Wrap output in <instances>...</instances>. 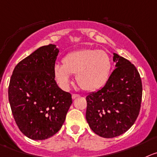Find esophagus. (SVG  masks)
I'll list each match as a JSON object with an SVG mask.
<instances>
[{
    "label": "esophagus",
    "instance_id": "1",
    "mask_svg": "<svg viewBox=\"0 0 157 157\" xmlns=\"http://www.w3.org/2000/svg\"><path fill=\"white\" fill-rule=\"evenodd\" d=\"M78 97H80V95L77 94H72V98L73 99L77 98H78Z\"/></svg>",
    "mask_w": 157,
    "mask_h": 157
}]
</instances>
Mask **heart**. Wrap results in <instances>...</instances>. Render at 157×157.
<instances>
[{
  "label": "heart",
  "instance_id": "b5f03b06",
  "mask_svg": "<svg viewBox=\"0 0 157 157\" xmlns=\"http://www.w3.org/2000/svg\"><path fill=\"white\" fill-rule=\"evenodd\" d=\"M112 70L109 56L103 50L83 49L74 51L63 59V65L56 64L53 74L62 88L70 86V74H76L78 85L85 90H94L106 83Z\"/></svg>",
  "mask_w": 157,
  "mask_h": 157
}]
</instances>
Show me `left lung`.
I'll list each match as a JSON object with an SVG mask.
<instances>
[{
	"mask_svg": "<svg viewBox=\"0 0 157 157\" xmlns=\"http://www.w3.org/2000/svg\"><path fill=\"white\" fill-rule=\"evenodd\" d=\"M116 68L105 85L86 97V119L92 131L114 138L128 131L141 108L143 85L140 73L128 59L114 53Z\"/></svg>",
	"mask_w": 157,
	"mask_h": 157,
	"instance_id": "8db88e82",
	"label": "left lung"
}]
</instances>
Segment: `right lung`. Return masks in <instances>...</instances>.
Here are the masks:
<instances>
[{
  "label": "right lung",
  "mask_w": 157,
  "mask_h": 157,
  "mask_svg": "<svg viewBox=\"0 0 157 157\" xmlns=\"http://www.w3.org/2000/svg\"><path fill=\"white\" fill-rule=\"evenodd\" d=\"M59 49L49 44L18 63L8 87V100L20 131L35 140L58 132L72 104L71 94L59 87L53 67Z\"/></svg>",
  "instance_id": "add662e5"
}]
</instances>
